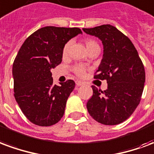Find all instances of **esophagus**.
Returning a JSON list of instances; mask_svg holds the SVG:
<instances>
[{
	"instance_id": "34e87169",
	"label": "esophagus",
	"mask_w": 154,
	"mask_h": 154,
	"mask_svg": "<svg viewBox=\"0 0 154 154\" xmlns=\"http://www.w3.org/2000/svg\"><path fill=\"white\" fill-rule=\"evenodd\" d=\"M83 84V82H82V81H76V85L77 86H82Z\"/></svg>"
}]
</instances>
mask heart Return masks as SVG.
<instances>
[{"instance_id":"obj_1","label":"heart","mask_w":154,"mask_h":154,"mask_svg":"<svg viewBox=\"0 0 154 154\" xmlns=\"http://www.w3.org/2000/svg\"><path fill=\"white\" fill-rule=\"evenodd\" d=\"M85 44H86V47H87L88 52L92 50V49H95V48H100L98 44L96 41H94L93 39H87V40H85ZM70 44V42H68V43H67L64 45L63 48V56H66L68 54ZM74 72H76L77 75L82 77V76H83L84 74H85L86 69H85V67L83 66H77V67H74Z\"/></svg>"}]
</instances>
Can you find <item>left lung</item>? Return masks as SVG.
Masks as SVG:
<instances>
[{
  "instance_id": "8db88e82",
  "label": "left lung",
  "mask_w": 154,
  "mask_h": 154,
  "mask_svg": "<svg viewBox=\"0 0 154 154\" xmlns=\"http://www.w3.org/2000/svg\"><path fill=\"white\" fill-rule=\"evenodd\" d=\"M82 30L103 44V57L94 77L107 81L104 91L91 87L93 95L87 101V110L100 124H120L132 115L141 100L145 82L142 61L130 39L113 25Z\"/></svg>"
}]
</instances>
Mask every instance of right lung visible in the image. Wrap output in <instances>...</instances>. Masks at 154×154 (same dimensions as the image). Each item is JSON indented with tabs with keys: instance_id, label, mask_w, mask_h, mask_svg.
<instances>
[{
	"instance_id": "obj_1",
	"label": "right lung",
	"mask_w": 154,
	"mask_h": 154,
	"mask_svg": "<svg viewBox=\"0 0 154 154\" xmlns=\"http://www.w3.org/2000/svg\"><path fill=\"white\" fill-rule=\"evenodd\" d=\"M79 34V28L46 26L29 36L19 50L12 68L14 96L26 118L36 125H53L63 116L75 82L54 85L51 69L61 63L64 45Z\"/></svg>"
}]
</instances>
